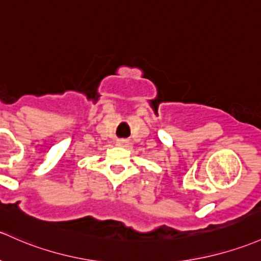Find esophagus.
<instances>
[{"label": "esophagus", "instance_id": "1", "mask_svg": "<svg viewBox=\"0 0 261 261\" xmlns=\"http://www.w3.org/2000/svg\"><path fill=\"white\" fill-rule=\"evenodd\" d=\"M117 146H121V147H126L128 145V141L127 140H125V139H121V140H117Z\"/></svg>", "mask_w": 261, "mask_h": 261}]
</instances>
